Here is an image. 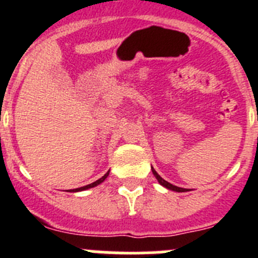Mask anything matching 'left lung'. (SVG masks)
<instances>
[{"instance_id":"8db88e82","label":"left lung","mask_w":258,"mask_h":258,"mask_svg":"<svg viewBox=\"0 0 258 258\" xmlns=\"http://www.w3.org/2000/svg\"><path fill=\"white\" fill-rule=\"evenodd\" d=\"M152 173H154V175H155V177H156V179H157V181H159V183H160L161 186H164V187H166V188H168V190L177 191V192H184V191H187V190H186V188L178 187V186H174V184L169 183V182H166L165 179H163V178H161V177H160V175L157 174V173H156V170H155L154 168H152Z\"/></svg>"}]
</instances>
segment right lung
Segmentation results:
<instances>
[{"label": "right lung", "instance_id": "1", "mask_svg": "<svg viewBox=\"0 0 258 258\" xmlns=\"http://www.w3.org/2000/svg\"><path fill=\"white\" fill-rule=\"evenodd\" d=\"M108 173L109 172H107L106 174L103 175V177H102V178H99L98 179V181H95V182H93V183H90V184H86V186H84V187H80V188H75V192H77V191H83V190H88V188H92V187H95V186H98V184L99 183H102V182L104 181V179L107 178V175H108Z\"/></svg>", "mask_w": 258, "mask_h": 258}]
</instances>
